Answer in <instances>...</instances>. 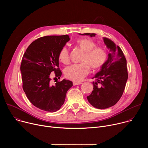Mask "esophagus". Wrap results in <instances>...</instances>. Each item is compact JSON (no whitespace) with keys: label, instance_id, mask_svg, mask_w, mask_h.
Wrapping results in <instances>:
<instances>
[{"label":"esophagus","instance_id":"1","mask_svg":"<svg viewBox=\"0 0 148 148\" xmlns=\"http://www.w3.org/2000/svg\"><path fill=\"white\" fill-rule=\"evenodd\" d=\"M82 83L81 82H73V85L74 86H77V85H79V84H81Z\"/></svg>","mask_w":148,"mask_h":148}]
</instances>
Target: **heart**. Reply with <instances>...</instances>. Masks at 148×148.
<instances>
[{
  "mask_svg": "<svg viewBox=\"0 0 148 148\" xmlns=\"http://www.w3.org/2000/svg\"><path fill=\"white\" fill-rule=\"evenodd\" d=\"M77 46L84 52L81 62L73 64L64 70L67 78L74 82L81 81L90 71V67L93 70L99 69L106 61L107 53L101 47H97L95 42L88 38H82L77 40ZM60 61L67 64L70 61L69 53L66 47H63L59 53Z\"/></svg>",
  "mask_w": 148,
  "mask_h": 148,
  "instance_id": "obj_1",
  "label": "heart"
}]
</instances>
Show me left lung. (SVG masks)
<instances>
[{
	"label": "left lung",
	"mask_w": 148,
	"mask_h": 148,
	"mask_svg": "<svg viewBox=\"0 0 148 148\" xmlns=\"http://www.w3.org/2000/svg\"><path fill=\"white\" fill-rule=\"evenodd\" d=\"M79 35L95 37V33ZM105 45L109 49L107 60L100 67V70L92 78L93 91L87 97L94 108L105 109L111 107L119 100L123 92L128 74L126 60L122 50L111 40L103 37Z\"/></svg>",
	"instance_id": "8db88e82"
}]
</instances>
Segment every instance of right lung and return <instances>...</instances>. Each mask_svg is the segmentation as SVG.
Here are the masks:
<instances>
[{"mask_svg": "<svg viewBox=\"0 0 148 148\" xmlns=\"http://www.w3.org/2000/svg\"><path fill=\"white\" fill-rule=\"evenodd\" d=\"M69 36H49L36 40L26 50L20 66L23 90L36 107L56 112L64 104L67 91L73 86L70 80L51 83L50 73L62 75L59 67V53L70 40Z\"/></svg>", "mask_w": 148, "mask_h": 148, "instance_id": "add662e5", "label": "right lung"}]
</instances>
